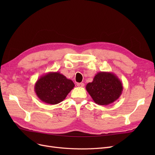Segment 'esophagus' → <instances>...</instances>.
I'll return each mask as SVG.
<instances>
[{
  "label": "esophagus",
  "mask_w": 155,
  "mask_h": 155,
  "mask_svg": "<svg viewBox=\"0 0 155 155\" xmlns=\"http://www.w3.org/2000/svg\"><path fill=\"white\" fill-rule=\"evenodd\" d=\"M77 85H78V87H83L84 85H85V84H84L83 83H77Z\"/></svg>",
  "instance_id": "esophagus-1"
}]
</instances>
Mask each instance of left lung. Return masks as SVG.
<instances>
[{
  "label": "left lung",
  "instance_id": "1",
  "mask_svg": "<svg viewBox=\"0 0 155 155\" xmlns=\"http://www.w3.org/2000/svg\"><path fill=\"white\" fill-rule=\"evenodd\" d=\"M86 90L96 104L107 105L116 101L123 91L122 83L114 74L100 72L86 85Z\"/></svg>",
  "mask_w": 155,
  "mask_h": 155
}]
</instances>
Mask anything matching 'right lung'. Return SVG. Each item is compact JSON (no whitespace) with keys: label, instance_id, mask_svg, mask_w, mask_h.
I'll use <instances>...</instances> for the list:
<instances>
[{"label":"right lung","instance_id":"add662e5","mask_svg":"<svg viewBox=\"0 0 155 155\" xmlns=\"http://www.w3.org/2000/svg\"><path fill=\"white\" fill-rule=\"evenodd\" d=\"M75 85L71 79L56 72L41 76L35 84V92L39 99L46 104L55 105L63 101Z\"/></svg>","mask_w":155,"mask_h":155}]
</instances>
